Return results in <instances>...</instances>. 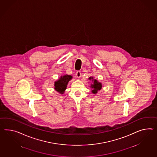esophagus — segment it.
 Returning <instances> with one entry per match:
<instances>
[{"instance_id":"34e87169","label":"esophagus","mask_w":157,"mask_h":157,"mask_svg":"<svg viewBox=\"0 0 157 157\" xmlns=\"http://www.w3.org/2000/svg\"><path fill=\"white\" fill-rule=\"evenodd\" d=\"M76 75H77V78H80V77H81V72L79 71H78L77 73H76Z\"/></svg>"}]
</instances>
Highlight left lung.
Here are the masks:
<instances>
[{"label":"left lung","mask_w":157,"mask_h":157,"mask_svg":"<svg viewBox=\"0 0 157 157\" xmlns=\"http://www.w3.org/2000/svg\"><path fill=\"white\" fill-rule=\"evenodd\" d=\"M88 79L92 81V83L90 86V88H91V92L93 94H96L98 92L100 91L102 88V83L99 82L97 79L94 78L93 77H90L88 78Z\"/></svg>","instance_id":"left-lung-1"}]
</instances>
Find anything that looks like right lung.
Here are the masks:
<instances>
[{"label": "right lung", "mask_w": 157, "mask_h": 157, "mask_svg": "<svg viewBox=\"0 0 157 157\" xmlns=\"http://www.w3.org/2000/svg\"><path fill=\"white\" fill-rule=\"evenodd\" d=\"M72 78L73 77L71 75L67 74L61 76L58 80L54 82V89L60 94H64L68 83L70 80L72 79Z\"/></svg>", "instance_id": "obj_1"}]
</instances>
